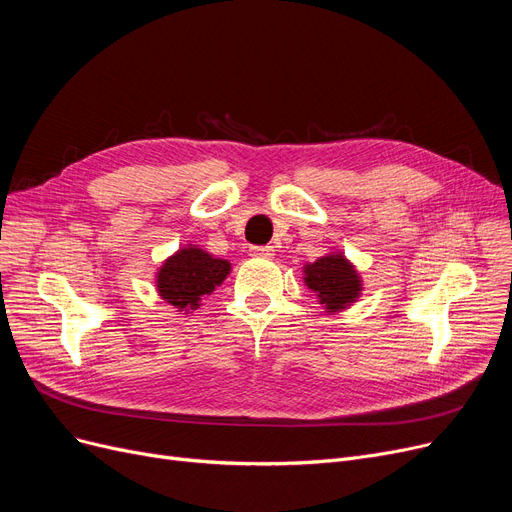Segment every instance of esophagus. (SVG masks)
Returning <instances> with one entry per match:
<instances>
[{
	"mask_svg": "<svg viewBox=\"0 0 512 512\" xmlns=\"http://www.w3.org/2000/svg\"><path fill=\"white\" fill-rule=\"evenodd\" d=\"M250 252H252V256H262V258H273L275 256L273 246H254Z\"/></svg>",
	"mask_w": 512,
	"mask_h": 512,
	"instance_id": "esophagus-1",
	"label": "esophagus"
}]
</instances>
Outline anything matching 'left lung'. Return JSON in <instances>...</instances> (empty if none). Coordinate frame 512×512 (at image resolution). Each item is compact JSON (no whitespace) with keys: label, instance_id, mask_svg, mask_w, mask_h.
I'll return each mask as SVG.
<instances>
[{"label":"left lung","instance_id":"left-lung-1","mask_svg":"<svg viewBox=\"0 0 512 512\" xmlns=\"http://www.w3.org/2000/svg\"><path fill=\"white\" fill-rule=\"evenodd\" d=\"M306 285L319 296L329 312L350 306L360 294V277L342 254L323 256L304 266Z\"/></svg>","mask_w":512,"mask_h":512}]
</instances>
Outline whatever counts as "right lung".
Returning a JSON list of instances; mask_svg holds the SVG:
<instances>
[{"label":"right lung","instance_id":"add662e5","mask_svg":"<svg viewBox=\"0 0 512 512\" xmlns=\"http://www.w3.org/2000/svg\"><path fill=\"white\" fill-rule=\"evenodd\" d=\"M231 271V264L212 258L200 248H183L170 256L158 273L162 300L179 310H196L204 296H210Z\"/></svg>","mask_w":512,"mask_h":512}]
</instances>
